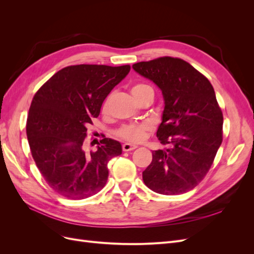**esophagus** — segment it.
I'll return each instance as SVG.
<instances>
[{"label":"esophagus","instance_id":"1","mask_svg":"<svg viewBox=\"0 0 254 254\" xmlns=\"http://www.w3.org/2000/svg\"><path fill=\"white\" fill-rule=\"evenodd\" d=\"M122 147L124 151H130V150H133V149L137 148V146L133 145V144H130V143H125V144H123Z\"/></svg>","mask_w":254,"mask_h":254}]
</instances>
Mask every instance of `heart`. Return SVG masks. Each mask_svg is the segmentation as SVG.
<instances>
[{"label":"heart","instance_id":"b5f03b06","mask_svg":"<svg viewBox=\"0 0 254 254\" xmlns=\"http://www.w3.org/2000/svg\"><path fill=\"white\" fill-rule=\"evenodd\" d=\"M151 89L147 84L136 83L131 88V92L134 97H137L142 94L144 91ZM108 106V101H106L103 108L106 109ZM153 130V126L149 122L141 123H130V124H124L118 129L114 130V135L123 141H127L130 143H141L145 141L147 135Z\"/></svg>","mask_w":254,"mask_h":254}]
</instances>
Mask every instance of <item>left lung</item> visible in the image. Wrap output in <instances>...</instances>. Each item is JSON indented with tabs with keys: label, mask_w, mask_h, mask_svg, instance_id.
<instances>
[{
	"label": "left lung",
	"mask_w": 254,
	"mask_h": 254,
	"mask_svg": "<svg viewBox=\"0 0 254 254\" xmlns=\"http://www.w3.org/2000/svg\"><path fill=\"white\" fill-rule=\"evenodd\" d=\"M132 67L162 91L165 107L157 137L171 145L152 151L143 181L159 194L187 193L210 171L222 142L224 117L213 86L180 58L159 57Z\"/></svg>",
	"instance_id": "8db88e82"
}]
</instances>
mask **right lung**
<instances>
[{"label": "right lung", "mask_w": 254, "mask_h": 254, "mask_svg": "<svg viewBox=\"0 0 254 254\" xmlns=\"http://www.w3.org/2000/svg\"><path fill=\"white\" fill-rule=\"evenodd\" d=\"M129 71V64L68 65L36 92L26 123L30 152L44 180L63 197L84 199L106 186L107 164L122 146L104 137L97 150L88 151L87 127Z\"/></svg>", "instance_id": "1"}]
</instances>
